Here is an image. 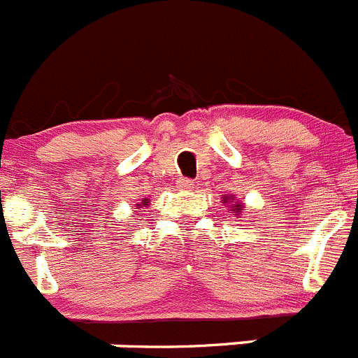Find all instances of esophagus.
Wrapping results in <instances>:
<instances>
[{"label":"esophagus","mask_w":358,"mask_h":358,"mask_svg":"<svg viewBox=\"0 0 358 358\" xmlns=\"http://www.w3.org/2000/svg\"><path fill=\"white\" fill-rule=\"evenodd\" d=\"M178 187H180V189H192V187H194V180L180 178L178 180Z\"/></svg>","instance_id":"esophagus-1"}]
</instances>
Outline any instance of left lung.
Listing matches in <instances>:
<instances>
[{"mask_svg": "<svg viewBox=\"0 0 358 358\" xmlns=\"http://www.w3.org/2000/svg\"><path fill=\"white\" fill-rule=\"evenodd\" d=\"M238 205H235V206H231V212H238Z\"/></svg>", "mask_w": 358, "mask_h": 358, "instance_id": "1", "label": "left lung"}]
</instances>
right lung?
<instances>
[{
    "instance_id": "add662e5",
    "label": "right lung",
    "mask_w": 358,
    "mask_h": 358,
    "mask_svg": "<svg viewBox=\"0 0 358 358\" xmlns=\"http://www.w3.org/2000/svg\"><path fill=\"white\" fill-rule=\"evenodd\" d=\"M145 203H146V201H145Z\"/></svg>"
}]
</instances>
